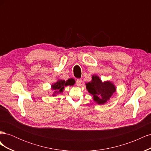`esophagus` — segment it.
Returning a JSON list of instances; mask_svg holds the SVG:
<instances>
[{
	"label": "esophagus",
	"mask_w": 151,
	"mask_h": 151,
	"mask_svg": "<svg viewBox=\"0 0 151 151\" xmlns=\"http://www.w3.org/2000/svg\"><path fill=\"white\" fill-rule=\"evenodd\" d=\"M81 83H82V79H77V81H76V84H77V86H81Z\"/></svg>",
	"instance_id": "34e87169"
}]
</instances>
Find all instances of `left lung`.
<instances>
[{
	"instance_id": "1",
	"label": "left lung",
	"mask_w": 151,
	"mask_h": 151,
	"mask_svg": "<svg viewBox=\"0 0 151 151\" xmlns=\"http://www.w3.org/2000/svg\"><path fill=\"white\" fill-rule=\"evenodd\" d=\"M86 89L93 95V99L98 104H104L116 92V87L111 81L103 82L96 75L92 76V81L86 83Z\"/></svg>"
}]
</instances>
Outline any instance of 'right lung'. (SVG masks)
<instances>
[{"mask_svg":"<svg viewBox=\"0 0 151 151\" xmlns=\"http://www.w3.org/2000/svg\"><path fill=\"white\" fill-rule=\"evenodd\" d=\"M74 81L72 79H69L67 81L64 80H58L55 83L52 85V89L54 90V93H53V96H55L57 94H60L63 92L64 88L67 86H73L75 83Z\"/></svg>","mask_w":151,"mask_h":151,"instance_id":"right-lung-1","label":"right lung"}]
</instances>
